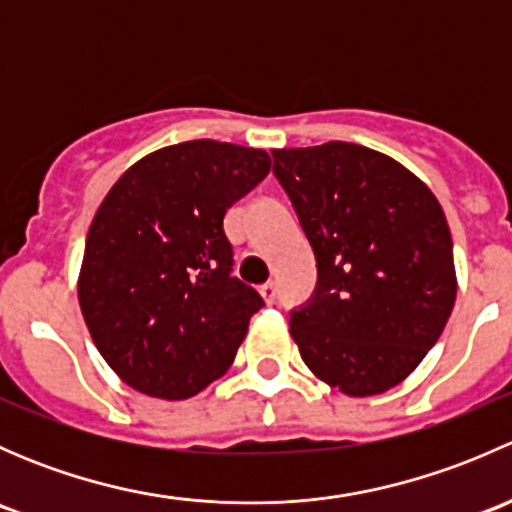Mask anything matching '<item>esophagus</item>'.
<instances>
[{
	"mask_svg": "<svg viewBox=\"0 0 512 512\" xmlns=\"http://www.w3.org/2000/svg\"><path fill=\"white\" fill-rule=\"evenodd\" d=\"M260 294H262V297H265L267 304L275 302V299H277V287H275V282H267V285H262V287H260Z\"/></svg>",
	"mask_w": 512,
	"mask_h": 512,
	"instance_id": "34e87169",
	"label": "esophagus"
}]
</instances>
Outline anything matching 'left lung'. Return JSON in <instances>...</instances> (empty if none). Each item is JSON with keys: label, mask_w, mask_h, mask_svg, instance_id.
Instances as JSON below:
<instances>
[{"label": "left lung", "mask_w": 512, "mask_h": 512, "mask_svg": "<svg viewBox=\"0 0 512 512\" xmlns=\"http://www.w3.org/2000/svg\"><path fill=\"white\" fill-rule=\"evenodd\" d=\"M272 158L317 260L312 297L289 312L299 354L344 394H381L421 364L451 317L446 215L414 173L356 143Z\"/></svg>", "instance_id": "left-lung-1"}]
</instances>
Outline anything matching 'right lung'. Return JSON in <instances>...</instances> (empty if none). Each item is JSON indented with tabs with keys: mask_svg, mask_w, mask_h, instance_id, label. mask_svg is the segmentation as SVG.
I'll use <instances>...</instances> for the list:
<instances>
[{
	"mask_svg": "<svg viewBox=\"0 0 512 512\" xmlns=\"http://www.w3.org/2000/svg\"><path fill=\"white\" fill-rule=\"evenodd\" d=\"M267 173L265 151L178 143L131 165L96 210L79 304L98 352L141 394L190 399L230 369L265 302L232 277L223 220Z\"/></svg>",
	"mask_w": 512,
	"mask_h": 512,
	"instance_id": "1",
	"label": "right lung"
}]
</instances>
